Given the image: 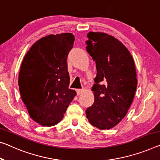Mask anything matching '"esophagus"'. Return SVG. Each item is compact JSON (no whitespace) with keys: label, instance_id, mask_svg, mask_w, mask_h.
Wrapping results in <instances>:
<instances>
[{"label":"esophagus","instance_id":"34e87169","mask_svg":"<svg viewBox=\"0 0 160 160\" xmlns=\"http://www.w3.org/2000/svg\"><path fill=\"white\" fill-rule=\"evenodd\" d=\"M76 92H77L78 95H80L81 93H82V92H84V89H77Z\"/></svg>","mask_w":160,"mask_h":160}]
</instances>
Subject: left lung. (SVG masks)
<instances>
[{
    "mask_svg": "<svg viewBox=\"0 0 160 160\" xmlns=\"http://www.w3.org/2000/svg\"><path fill=\"white\" fill-rule=\"evenodd\" d=\"M86 50L96 63L92 90L95 101L86 110L91 125L100 130L114 128L125 118L138 85L130 52L122 42L105 32L88 33Z\"/></svg>",
    "mask_w": 160,
    "mask_h": 160,
    "instance_id": "left-lung-1",
    "label": "left lung"
}]
</instances>
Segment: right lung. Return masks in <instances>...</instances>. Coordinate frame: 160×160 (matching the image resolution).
Instances as JSON below:
<instances>
[{"mask_svg": "<svg viewBox=\"0 0 160 160\" xmlns=\"http://www.w3.org/2000/svg\"><path fill=\"white\" fill-rule=\"evenodd\" d=\"M74 41L70 32L47 35L32 45L22 62L18 77L21 98L31 118L42 126L59 122L76 95L68 88L67 64Z\"/></svg>", "mask_w": 160, "mask_h": 160, "instance_id": "obj_1", "label": "right lung"}]
</instances>
